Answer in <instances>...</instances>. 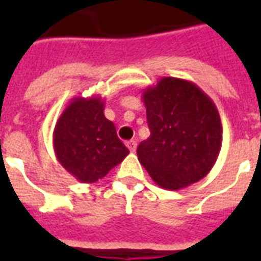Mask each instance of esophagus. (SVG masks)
Here are the masks:
<instances>
[{
	"label": "esophagus",
	"mask_w": 261,
	"mask_h": 261,
	"mask_svg": "<svg viewBox=\"0 0 261 261\" xmlns=\"http://www.w3.org/2000/svg\"><path fill=\"white\" fill-rule=\"evenodd\" d=\"M126 146L128 147V150L134 153V151L137 150V141H134V139H131V141H127Z\"/></svg>",
	"instance_id": "esophagus-1"
}]
</instances>
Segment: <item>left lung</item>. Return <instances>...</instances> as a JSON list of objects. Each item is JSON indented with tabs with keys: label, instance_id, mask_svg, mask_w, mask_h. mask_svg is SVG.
<instances>
[{
	"label": "left lung",
	"instance_id": "1",
	"mask_svg": "<svg viewBox=\"0 0 261 261\" xmlns=\"http://www.w3.org/2000/svg\"><path fill=\"white\" fill-rule=\"evenodd\" d=\"M150 137L137 149L153 181L177 191L207 176L222 146V123L214 101L198 85L163 77L143 90Z\"/></svg>",
	"mask_w": 261,
	"mask_h": 261
}]
</instances>
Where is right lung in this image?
<instances>
[{
  "label": "right lung",
  "mask_w": 261,
  "mask_h": 261,
  "mask_svg": "<svg viewBox=\"0 0 261 261\" xmlns=\"http://www.w3.org/2000/svg\"><path fill=\"white\" fill-rule=\"evenodd\" d=\"M53 138L57 160L80 182L98 181L130 153L104 116V100L98 96L71 98Z\"/></svg>",
  "instance_id": "1"
}]
</instances>
